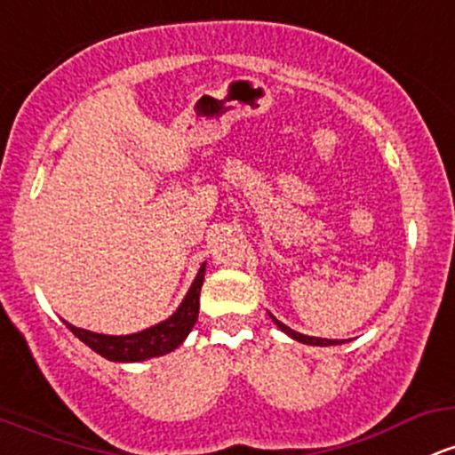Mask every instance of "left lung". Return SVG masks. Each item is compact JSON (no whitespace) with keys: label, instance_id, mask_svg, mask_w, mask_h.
Instances as JSON below:
<instances>
[{"label":"left lung","instance_id":"left-lung-1","mask_svg":"<svg viewBox=\"0 0 455 455\" xmlns=\"http://www.w3.org/2000/svg\"><path fill=\"white\" fill-rule=\"evenodd\" d=\"M269 317H272V322L276 323V326L281 328L284 334H289V337L296 339V341L307 343V346H341V343H346V341H339V339H319V337H308V334H300V332L291 331V328H289V326H284L283 322H278V319L274 317L272 313H269Z\"/></svg>","mask_w":455,"mask_h":455}]
</instances>
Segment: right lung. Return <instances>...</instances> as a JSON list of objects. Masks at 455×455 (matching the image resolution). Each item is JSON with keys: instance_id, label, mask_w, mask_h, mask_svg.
Returning <instances> with one entry per match:
<instances>
[{"instance_id": "add662e5", "label": "right lung", "mask_w": 455, "mask_h": 455, "mask_svg": "<svg viewBox=\"0 0 455 455\" xmlns=\"http://www.w3.org/2000/svg\"><path fill=\"white\" fill-rule=\"evenodd\" d=\"M204 281V263L198 269L196 278H194L192 287L183 298V302L179 304L177 311L171 317L164 319V322L155 323V326L147 328L142 332L133 334H121V337H114V334H99L84 331V328H75L73 323H67V328L71 331L79 341H84L90 349H94L97 354H101L103 358L114 363H138V361H148V358L164 356V354L172 352L186 341L189 331L194 328L198 319V298H201V287Z\"/></svg>"}]
</instances>
